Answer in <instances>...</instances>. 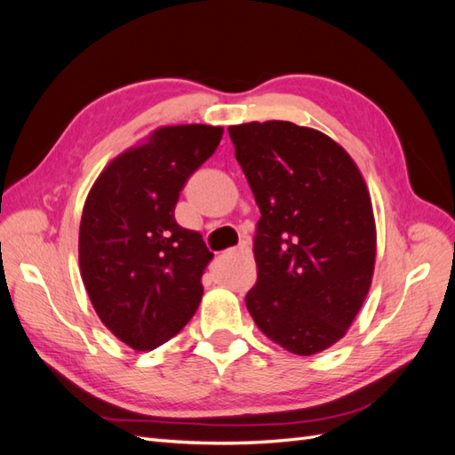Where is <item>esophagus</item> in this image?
I'll return each mask as SVG.
<instances>
[{
	"label": "esophagus",
	"mask_w": 455,
	"mask_h": 455,
	"mask_svg": "<svg viewBox=\"0 0 455 455\" xmlns=\"http://www.w3.org/2000/svg\"><path fill=\"white\" fill-rule=\"evenodd\" d=\"M231 252H239V254H251V249H249V244L246 243H243V244H239L235 251H231Z\"/></svg>",
	"instance_id": "1"
}]
</instances>
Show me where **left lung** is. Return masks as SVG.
<instances>
[{
  "label": "left lung",
  "instance_id": "obj_1",
  "mask_svg": "<svg viewBox=\"0 0 455 455\" xmlns=\"http://www.w3.org/2000/svg\"><path fill=\"white\" fill-rule=\"evenodd\" d=\"M235 157L259 206L256 326L299 356L347 334L376 266V220L353 157L324 132L291 121L231 125Z\"/></svg>",
  "mask_w": 455,
  "mask_h": 455
}]
</instances>
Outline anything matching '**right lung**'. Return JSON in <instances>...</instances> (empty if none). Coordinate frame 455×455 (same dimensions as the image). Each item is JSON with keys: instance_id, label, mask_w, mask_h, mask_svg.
Returning a JSON list of instances; mask_svg holds the SVG:
<instances>
[{"instance_id": "1", "label": "right lung", "mask_w": 455, "mask_h": 455, "mask_svg": "<svg viewBox=\"0 0 455 455\" xmlns=\"http://www.w3.org/2000/svg\"><path fill=\"white\" fill-rule=\"evenodd\" d=\"M222 134L201 123L151 131L106 164L85 199L81 279L102 324L134 351L163 346L199 307L212 252L176 224L174 206Z\"/></svg>"}]
</instances>
